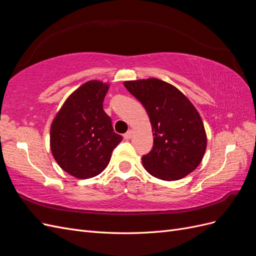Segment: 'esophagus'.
<instances>
[{
	"label": "esophagus",
	"instance_id": "esophagus-1",
	"mask_svg": "<svg viewBox=\"0 0 256 256\" xmlns=\"http://www.w3.org/2000/svg\"><path fill=\"white\" fill-rule=\"evenodd\" d=\"M132 134H134L132 130H128L127 132H126L125 134H124V138H125L126 140H129V138H130L131 136H132Z\"/></svg>",
	"mask_w": 256,
	"mask_h": 256
}]
</instances>
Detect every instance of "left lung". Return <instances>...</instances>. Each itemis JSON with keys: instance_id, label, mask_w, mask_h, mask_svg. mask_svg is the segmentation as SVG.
<instances>
[{"instance_id": "left-lung-1", "label": "left lung", "mask_w": 256, "mask_h": 256, "mask_svg": "<svg viewBox=\"0 0 256 256\" xmlns=\"http://www.w3.org/2000/svg\"><path fill=\"white\" fill-rule=\"evenodd\" d=\"M124 85L143 104L152 124L154 146L142 157L146 171L168 182L194 171L204 157L207 138L190 100L159 79L126 81Z\"/></svg>"}]
</instances>
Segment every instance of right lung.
Wrapping results in <instances>:
<instances>
[{
	"mask_svg": "<svg viewBox=\"0 0 256 256\" xmlns=\"http://www.w3.org/2000/svg\"><path fill=\"white\" fill-rule=\"evenodd\" d=\"M109 85L88 81L67 98L53 120L50 147L65 172L80 180L102 173L122 140L115 134L102 102Z\"/></svg>",
	"mask_w": 256,
	"mask_h": 256,
	"instance_id": "add662e5",
	"label": "right lung"
}]
</instances>
